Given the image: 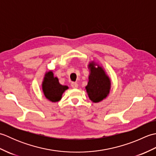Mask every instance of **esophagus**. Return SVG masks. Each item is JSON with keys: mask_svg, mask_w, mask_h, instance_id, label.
I'll return each mask as SVG.
<instances>
[{"mask_svg": "<svg viewBox=\"0 0 156 156\" xmlns=\"http://www.w3.org/2000/svg\"><path fill=\"white\" fill-rule=\"evenodd\" d=\"M71 87L73 88H77L78 87V84L76 83V82H72V83L71 84Z\"/></svg>", "mask_w": 156, "mask_h": 156, "instance_id": "esophagus-1", "label": "esophagus"}]
</instances>
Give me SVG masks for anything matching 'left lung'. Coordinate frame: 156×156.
Returning <instances> with one entry per match:
<instances>
[{
  "label": "left lung",
  "instance_id": "obj_1",
  "mask_svg": "<svg viewBox=\"0 0 156 156\" xmlns=\"http://www.w3.org/2000/svg\"><path fill=\"white\" fill-rule=\"evenodd\" d=\"M97 66V67L95 66ZM90 75L88 82L85 87L89 98L93 102L102 101L110 92L111 80L101 66L94 62L88 65Z\"/></svg>",
  "mask_w": 156,
  "mask_h": 156
}]
</instances>
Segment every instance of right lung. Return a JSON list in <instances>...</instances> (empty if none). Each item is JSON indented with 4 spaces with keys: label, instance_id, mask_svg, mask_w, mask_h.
<instances>
[{
    "label": "right lung",
    "instance_id": "right-lung-1",
    "mask_svg": "<svg viewBox=\"0 0 156 156\" xmlns=\"http://www.w3.org/2000/svg\"><path fill=\"white\" fill-rule=\"evenodd\" d=\"M67 89L68 86L59 84L58 78L54 77L52 71L45 73L42 82V90L45 98L49 101L54 102L60 101L62 94Z\"/></svg>",
    "mask_w": 156,
    "mask_h": 156
}]
</instances>
